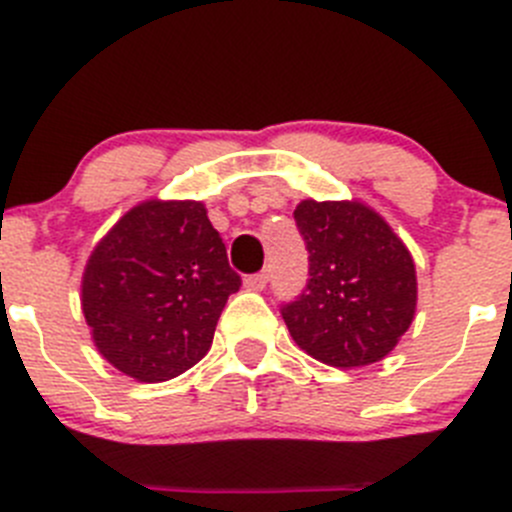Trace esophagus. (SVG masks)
<instances>
[{
    "instance_id": "obj_1",
    "label": "esophagus",
    "mask_w": 512,
    "mask_h": 512,
    "mask_svg": "<svg viewBox=\"0 0 512 512\" xmlns=\"http://www.w3.org/2000/svg\"><path fill=\"white\" fill-rule=\"evenodd\" d=\"M266 281H269V274L266 271H259V274H251L243 279V286H246L248 291H261L266 286Z\"/></svg>"
}]
</instances>
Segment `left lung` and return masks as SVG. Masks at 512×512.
Returning <instances> with one entry per match:
<instances>
[{"instance_id":"8db88e82","label":"left lung","mask_w":512,"mask_h":512,"mask_svg":"<svg viewBox=\"0 0 512 512\" xmlns=\"http://www.w3.org/2000/svg\"><path fill=\"white\" fill-rule=\"evenodd\" d=\"M296 228L309 279L281 304L294 342L329 367H367L397 347L417 306L415 261L379 213L349 201H301Z\"/></svg>"}]
</instances>
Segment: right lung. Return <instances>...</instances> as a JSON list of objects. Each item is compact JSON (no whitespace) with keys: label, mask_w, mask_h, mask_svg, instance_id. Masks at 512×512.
Returning a JSON list of instances; mask_svg holds the SVG:
<instances>
[{"label":"right lung","mask_w":512,"mask_h":512,"mask_svg":"<svg viewBox=\"0 0 512 512\" xmlns=\"http://www.w3.org/2000/svg\"><path fill=\"white\" fill-rule=\"evenodd\" d=\"M241 276L198 201H145L92 251L82 314L107 362L138 382H165L208 354Z\"/></svg>","instance_id":"obj_1"}]
</instances>
